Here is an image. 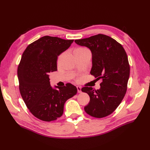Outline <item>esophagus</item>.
Wrapping results in <instances>:
<instances>
[{
  "label": "esophagus",
  "instance_id": "obj_1",
  "mask_svg": "<svg viewBox=\"0 0 150 150\" xmlns=\"http://www.w3.org/2000/svg\"><path fill=\"white\" fill-rule=\"evenodd\" d=\"M77 89H78V93H81V88L80 86H77Z\"/></svg>",
  "mask_w": 150,
  "mask_h": 150
}]
</instances>
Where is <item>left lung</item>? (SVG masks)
<instances>
[{"mask_svg":"<svg viewBox=\"0 0 150 150\" xmlns=\"http://www.w3.org/2000/svg\"><path fill=\"white\" fill-rule=\"evenodd\" d=\"M75 42L91 50L93 66L90 73L98 80L103 79L99 89H81L90 97L84 110L97 118L106 117L115 111L126 93L130 72L126 52L116 40L101 34L77 39Z\"/></svg>","mask_w":150,"mask_h":150,"instance_id":"left-lung-1","label":"left lung"}]
</instances>
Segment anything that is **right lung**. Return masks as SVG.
<instances>
[{
	"label": "right lung",
	"mask_w": 150,
	"mask_h": 150,
	"mask_svg": "<svg viewBox=\"0 0 150 150\" xmlns=\"http://www.w3.org/2000/svg\"><path fill=\"white\" fill-rule=\"evenodd\" d=\"M73 41L46 35L30 44L22 54L17 68L19 91L30 112L40 120L60 117L65 102L78 91L70 83L53 89L49 78L50 72L57 70V57Z\"/></svg>",
	"instance_id": "1"
}]
</instances>
